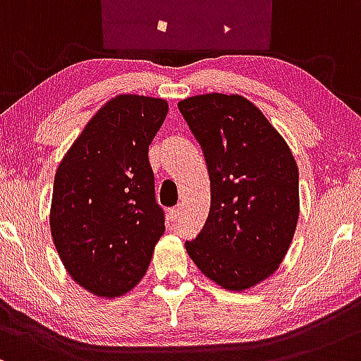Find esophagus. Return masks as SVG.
Returning <instances> with one entry per match:
<instances>
[{
    "mask_svg": "<svg viewBox=\"0 0 361 361\" xmlns=\"http://www.w3.org/2000/svg\"><path fill=\"white\" fill-rule=\"evenodd\" d=\"M169 216H170V220H172V221H176L177 218L180 216V206H176V208H172V209H170V212H169Z\"/></svg>",
    "mask_w": 361,
    "mask_h": 361,
    "instance_id": "esophagus-1",
    "label": "esophagus"
}]
</instances>
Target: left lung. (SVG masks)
<instances>
[{
    "label": "left lung",
    "mask_w": 361,
    "mask_h": 361,
    "mask_svg": "<svg viewBox=\"0 0 361 361\" xmlns=\"http://www.w3.org/2000/svg\"><path fill=\"white\" fill-rule=\"evenodd\" d=\"M179 109L212 180L208 220L185 250L221 288L249 290L279 268L293 240L300 213L297 161L268 117L238 93L194 95Z\"/></svg>",
    "instance_id": "obj_1"
}]
</instances>
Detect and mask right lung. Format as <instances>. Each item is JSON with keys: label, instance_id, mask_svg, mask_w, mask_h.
<instances>
[{"label": "right lung", "instance_id": "add662e5", "mask_svg": "<svg viewBox=\"0 0 361 361\" xmlns=\"http://www.w3.org/2000/svg\"><path fill=\"white\" fill-rule=\"evenodd\" d=\"M167 112L164 99L116 95L56 170L52 242L70 276L97 297H123L135 288L165 232L148 147Z\"/></svg>", "mask_w": 361, "mask_h": 361}]
</instances>
